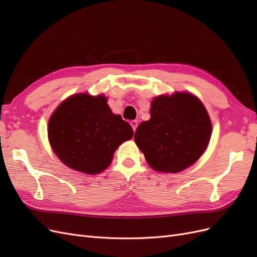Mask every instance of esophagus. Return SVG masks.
Listing matches in <instances>:
<instances>
[{"label":"esophagus","mask_w":257,"mask_h":257,"mask_svg":"<svg viewBox=\"0 0 257 257\" xmlns=\"http://www.w3.org/2000/svg\"><path fill=\"white\" fill-rule=\"evenodd\" d=\"M130 124L132 125V127H133V131L135 132L136 128H137V125H138V122L136 120H133V121L130 122Z\"/></svg>","instance_id":"1"}]
</instances>
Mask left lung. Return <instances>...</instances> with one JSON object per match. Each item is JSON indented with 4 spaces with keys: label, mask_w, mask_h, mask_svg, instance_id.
<instances>
[{
    "label": "left lung",
    "mask_w": 257,
    "mask_h": 257,
    "mask_svg": "<svg viewBox=\"0 0 257 257\" xmlns=\"http://www.w3.org/2000/svg\"><path fill=\"white\" fill-rule=\"evenodd\" d=\"M150 114V120L138 125L134 139L152 169L179 173L205 152L211 137V121L195 95L176 92L157 96Z\"/></svg>",
    "instance_id": "left-lung-1"
}]
</instances>
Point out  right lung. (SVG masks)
I'll return each instance as SVG.
<instances>
[{
  "mask_svg": "<svg viewBox=\"0 0 257 257\" xmlns=\"http://www.w3.org/2000/svg\"><path fill=\"white\" fill-rule=\"evenodd\" d=\"M133 134L130 124L112 113L105 96L87 93L66 98L48 122L53 152L69 168L89 175L109 166L116 148Z\"/></svg>",
  "mask_w": 257,
  "mask_h": 257,
  "instance_id": "obj_1",
  "label": "right lung"
}]
</instances>
